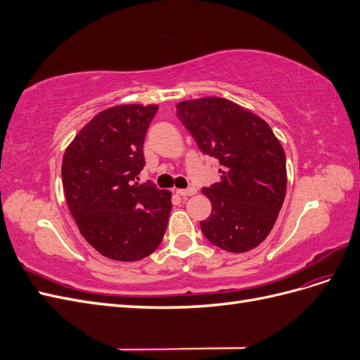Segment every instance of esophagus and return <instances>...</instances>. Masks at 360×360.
<instances>
[{
    "instance_id": "1",
    "label": "esophagus",
    "mask_w": 360,
    "mask_h": 360,
    "mask_svg": "<svg viewBox=\"0 0 360 360\" xmlns=\"http://www.w3.org/2000/svg\"><path fill=\"white\" fill-rule=\"evenodd\" d=\"M176 192H177V195H180V197L186 198V197H192V195L197 193V189H195V188H188V189H177Z\"/></svg>"
}]
</instances>
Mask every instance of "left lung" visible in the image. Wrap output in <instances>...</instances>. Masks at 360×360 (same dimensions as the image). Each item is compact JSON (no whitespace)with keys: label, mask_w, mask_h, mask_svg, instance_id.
<instances>
[{"label":"left lung","mask_w":360,"mask_h":360,"mask_svg":"<svg viewBox=\"0 0 360 360\" xmlns=\"http://www.w3.org/2000/svg\"><path fill=\"white\" fill-rule=\"evenodd\" d=\"M177 117L202 155L219 163L221 181L202 188L212 214L200 222L207 240L246 252L274 228L287 191L285 153L270 126L221 97L177 105Z\"/></svg>","instance_id":"left-lung-1"}]
</instances>
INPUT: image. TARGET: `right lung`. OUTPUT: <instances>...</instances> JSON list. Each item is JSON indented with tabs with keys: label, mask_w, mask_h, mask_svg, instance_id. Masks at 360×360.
<instances>
[{
	"label": "right lung",
	"mask_w": 360,
	"mask_h": 360,
	"mask_svg": "<svg viewBox=\"0 0 360 360\" xmlns=\"http://www.w3.org/2000/svg\"><path fill=\"white\" fill-rule=\"evenodd\" d=\"M158 105H120L85 124L63 158L69 210L97 252L138 261L155 252L165 234L171 193L138 174L146 167L144 139Z\"/></svg>",
	"instance_id": "add662e5"
}]
</instances>
